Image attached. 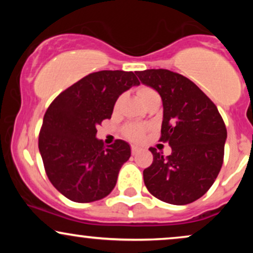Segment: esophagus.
Instances as JSON below:
<instances>
[{
    "label": "esophagus",
    "instance_id": "1",
    "mask_svg": "<svg viewBox=\"0 0 253 253\" xmlns=\"http://www.w3.org/2000/svg\"><path fill=\"white\" fill-rule=\"evenodd\" d=\"M139 150H140V149H139L138 146H135V145H132V147H130V151H132V155H135V153L138 152Z\"/></svg>",
    "mask_w": 253,
    "mask_h": 253
}]
</instances>
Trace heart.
I'll use <instances>...</instances> for the list:
<instances>
[{
	"label": "heart",
	"instance_id": "obj_1",
	"mask_svg": "<svg viewBox=\"0 0 253 253\" xmlns=\"http://www.w3.org/2000/svg\"><path fill=\"white\" fill-rule=\"evenodd\" d=\"M138 95L140 97V100L143 101L144 104L146 102H149L151 98L153 97H158V94L150 86H140L138 89ZM121 102V97L118 98V101L115 102V108H118L120 106ZM145 130H146V127L143 126V125H138V124H133V125H128V126L125 127L124 133L127 138L130 139L133 141H138L140 139H143V136L145 134Z\"/></svg>",
	"mask_w": 253,
	"mask_h": 253
}]
</instances>
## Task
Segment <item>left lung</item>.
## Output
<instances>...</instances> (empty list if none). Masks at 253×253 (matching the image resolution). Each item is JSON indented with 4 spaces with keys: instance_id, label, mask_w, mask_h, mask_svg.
Segmentation results:
<instances>
[{
    "instance_id": "1",
    "label": "left lung",
    "mask_w": 253,
    "mask_h": 253,
    "mask_svg": "<svg viewBox=\"0 0 253 253\" xmlns=\"http://www.w3.org/2000/svg\"><path fill=\"white\" fill-rule=\"evenodd\" d=\"M140 82L163 101L161 141L171 146L164 157L151 147L153 162L144 182L153 196L171 205H188L205 195L219 175L227 138L216 106L195 83L165 69L136 71Z\"/></svg>"
}]
</instances>
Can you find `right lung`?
<instances>
[{"label":"right lung","mask_w":253,"mask_h":253,"mask_svg":"<svg viewBox=\"0 0 253 253\" xmlns=\"http://www.w3.org/2000/svg\"><path fill=\"white\" fill-rule=\"evenodd\" d=\"M139 84L132 71L94 72L64 90L46 110L39 151L48 179L66 199L94 202L114 189L130 146L117 140L106 147L96 127L112 118L119 96Z\"/></svg>","instance_id":"1"}]
</instances>
